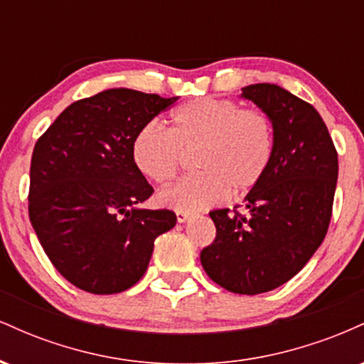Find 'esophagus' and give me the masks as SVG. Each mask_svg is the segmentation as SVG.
<instances>
[{
	"mask_svg": "<svg viewBox=\"0 0 364 364\" xmlns=\"http://www.w3.org/2000/svg\"><path fill=\"white\" fill-rule=\"evenodd\" d=\"M190 217H191L190 212H183V210H178V212H176V219H178L179 224L186 223V220L190 219Z\"/></svg>",
	"mask_w": 364,
	"mask_h": 364,
	"instance_id": "obj_1",
	"label": "esophagus"
}]
</instances>
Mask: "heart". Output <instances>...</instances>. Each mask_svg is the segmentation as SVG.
<instances>
[{"label": "heart", "instance_id": "1", "mask_svg": "<svg viewBox=\"0 0 364 364\" xmlns=\"http://www.w3.org/2000/svg\"><path fill=\"white\" fill-rule=\"evenodd\" d=\"M171 123V133L156 123L145 124L132 144L136 169L161 186L176 176L183 152L198 150L196 168L202 173L159 193L162 207L202 210L223 202L229 191L252 190L269 171L274 129L260 109H241L228 99H193L173 111Z\"/></svg>", "mask_w": 364, "mask_h": 364}]
</instances>
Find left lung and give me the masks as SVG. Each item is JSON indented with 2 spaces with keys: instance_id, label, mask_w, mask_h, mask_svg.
<instances>
[{
  "instance_id": "8db88e82",
  "label": "left lung",
  "mask_w": 364,
  "mask_h": 364,
  "mask_svg": "<svg viewBox=\"0 0 364 364\" xmlns=\"http://www.w3.org/2000/svg\"><path fill=\"white\" fill-rule=\"evenodd\" d=\"M241 99L269 116V171L245 196L248 214L212 210L217 235L202 250L208 277L236 294H260L294 277L327 235L339 162L318 111L282 87L253 83Z\"/></svg>"
}]
</instances>
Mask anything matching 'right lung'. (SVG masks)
Here are the masks:
<instances>
[{"label": "right lung", "instance_id": "1", "mask_svg": "<svg viewBox=\"0 0 364 364\" xmlns=\"http://www.w3.org/2000/svg\"><path fill=\"white\" fill-rule=\"evenodd\" d=\"M178 97L107 89L70 104L37 140L28 215L66 281L116 294L144 277L154 241L176 225L166 208H140L154 193L132 157L136 133Z\"/></svg>", "mask_w": 364, "mask_h": 364}]
</instances>
